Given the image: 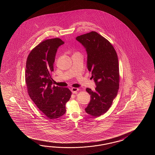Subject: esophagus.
Listing matches in <instances>:
<instances>
[{
	"instance_id": "obj_1",
	"label": "esophagus",
	"mask_w": 155,
	"mask_h": 155,
	"mask_svg": "<svg viewBox=\"0 0 155 155\" xmlns=\"http://www.w3.org/2000/svg\"><path fill=\"white\" fill-rule=\"evenodd\" d=\"M79 89L78 88H76V87H73L72 89H71V92H73V94H75L76 93L77 91H79Z\"/></svg>"
}]
</instances>
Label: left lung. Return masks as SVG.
Instances as JSON below:
<instances>
[{"label": "left lung", "mask_w": 155, "mask_h": 155, "mask_svg": "<svg viewBox=\"0 0 155 155\" xmlns=\"http://www.w3.org/2000/svg\"><path fill=\"white\" fill-rule=\"evenodd\" d=\"M86 48L87 65L96 85L95 91L87 88L91 95L85 109L90 115L98 117L108 111L117 96L120 83L118 57L114 46L104 37L91 31L76 37Z\"/></svg>", "instance_id": "obj_1"}]
</instances>
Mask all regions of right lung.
<instances>
[{"label":"right lung","instance_id":"1","mask_svg":"<svg viewBox=\"0 0 155 155\" xmlns=\"http://www.w3.org/2000/svg\"><path fill=\"white\" fill-rule=\"evenodd\" d=\"M64 44L60 38L44 40L27 58L25 82L30 99L49 119L59 118L66 112L71 92L66 87L52 86L51 73L58 48Z\"/></svg>","mask_w":155,"mask_h":155}]
</instances>
